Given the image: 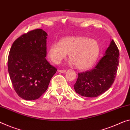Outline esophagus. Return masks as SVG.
<instances>
[{"instance_id": "obj_1", "label": "esophagus", "mask_w": 130, "mask_h": 130, "mask_svg": "<svg viewBox=\"0 0 130 130\" xmlns=\"http://www.w3.org/2000/svg\"><path fill=\"white\" fill-rule=\"evenodd\" d=\"M58 72L60 73H65V72H66V70H59Z\"/></svg>"}]
</instances>
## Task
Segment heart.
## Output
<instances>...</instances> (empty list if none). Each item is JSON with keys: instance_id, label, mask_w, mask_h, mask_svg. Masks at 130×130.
I'll return each mask as SVG.
<instances>
[{"instance_id": "obj_1", "label": "heart", "mask_w": 130, "mask_h": 130, "mask_svg": "<svg viewBox=\"0 0 130 130\" xmlns=\"http://www.w3.org/2000/svg\"><path fill=\"white\" fill-rule=\"evenodd\" d=\"M99 43L95 39L83 37H65L59 43H53L47 50L52 61L59 64L69 54L70 64L77 69L86 70L94 64L100 53Z\"/></svg>"}]
</instances>
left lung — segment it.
Returning a JSON list of instances; mask_svg holds the SVG:
<instances>
[{"label": "left lung", "mask_w": 130, "mask_h": 130, "mask_svg": "<svg viewBox=\"0 0 130 130\" xmlns=\"http://www.w3.org/2000/svg\"><path fill=\"white\" fill-rule=\"evenodd\" d=\"M119 51L113 40H111L104 56L90 71L78 73L74 88L83 96L95 98L107 91L115 79L119 66Z\"/></svg>", "instance_id": "1"}]
</instances>
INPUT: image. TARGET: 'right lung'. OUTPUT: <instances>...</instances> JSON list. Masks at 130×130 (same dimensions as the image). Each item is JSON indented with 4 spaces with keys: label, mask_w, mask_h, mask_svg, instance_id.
Returning a JSON list of instances; mask_svg holds the SVG:
<instances>
[{
    "label": "right lung",
    "mask_w": 130,
    "mask_h": 130,
    "mask_svg": "<svg viewBox=\"0 0 130 130\" xmlns=\"http://www.w3.org/2000/svg\"><path fill=\"white\" fill-rule=\"evenodd\" d=\"M47 33L31 31L14 42L8 57V71L12 85L22 99H38L47 90L57 69L46 56Z\"/></svg>",
    "instance_id": "add662e5"
}]
</instances>
